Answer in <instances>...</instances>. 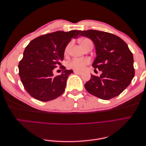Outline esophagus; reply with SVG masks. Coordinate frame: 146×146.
Instances as JSON below:
<instances>
[{
  "label": "esophagus",
  "instance_id": "34e87169",
  "mask_svg": "<svg viewBox=\"0 0 146 146\" xmlns=\"http://www.w3.org/2000/svg\"><path fill=\"white\" fill-rule=\"evenodd\" d=\"M74 73L76 74H78V75H82L83 74L82 72L78 71V70H74Z\"/></svg>",
  "mask_w": 146,
  "mask_h": 146
}]
</instances>
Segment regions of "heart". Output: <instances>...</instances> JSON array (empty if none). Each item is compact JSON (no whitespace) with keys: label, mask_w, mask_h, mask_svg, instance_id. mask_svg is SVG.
Instances as JSON below:
<instances>
[{"label":"heart","mask_w":146,"mask_h":146,"mask_svg":"<svg viewBox=\"0 0 146 146\" xmlns=\"http://www.w3.org/2000/svg\"><path fill=\"white\" fill-rule=\"evenodd\" d=\"M91 42V41L88 39H82L80 40V45L83 48H85V47ZM70 46H71V42H69L65 48V50H64L65 54H67V53L69 52ZM90 60L87 58L86 59L74 58L69 63V66L70 68H72L74 69L78 70H82L85 69V66L88 63H90Z\"/></svg>","instance_id":"heart-1"}]
</instances>
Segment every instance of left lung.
Here are the masks:
<instances>
[{
    "mask_svg": "<svg viewBox=\"0 0 146 146\" xmlns=\"http://www.w3.org/2000/svg\"><path fill=\"white\" fill-rule=\"evenodd\" d=\"M79 35L93 41L96 57L92 66L101 70L85 84L90 94L103 100L120 94L135 76L133 56L127 44L113 34L99 30H80Z\"/></svg>",
    "mask_w": 146,
    "mask_h": 146,
    "instance_id": "8db88e82",
    "label": "left lung"
}]
</instances>
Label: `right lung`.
Wrapping results in <instances>:
<instances>
[{
  "label": "right lung",
  "mask_w": 146,
  "mask_h": 146,
  "mask_svg": "<svg viewBox=\"0 0 146 146\" xmlns=\"http://www.w3.org/2000/svg\"><path fill=\"white\" fill-rule=\"evenodd\" d=\"M78 35L77 30L57 31L33 39L25 47L18 66L19 74L25 90L33 98L47 102L63 93L68 76L73 70L62 66L64 71L56 76L53 71L63 60L66 46Z\"/></svg>",
  "instance_id": "1"
}]
</instances>
